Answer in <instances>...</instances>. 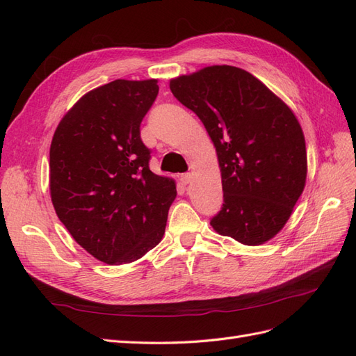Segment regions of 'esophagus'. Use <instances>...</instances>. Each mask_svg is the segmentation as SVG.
Instances as JSON below:
<instances>
[{
    "label": "esophagus",
    "mask_w": 356,
    "mask_h": 356,
    "mask_svg": "<svg viewBox=\"0 0 356 356\" xmlns=\"http://www.w3.org/2000/svg\"><path fill=\"white\" fill-rule=\"evenodd\" d=\"M179 179H181V182H182V184H184V186H187V184H188V182L191 181V174H182Z\"/></svg>",
    "instance_id": "obj_1"
}]
</instances>
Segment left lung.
Here are the masks:
<instances>
[{
  "mask_svg": "<svg viewBox=\"0 0 356 356\" xmlns=\"http://www.w3.org/2000/svg\"><path fill=\"white\" fill-rule=\"evenodd\" d=\"M170 90L217 149L224 196L213 230L243 245L272 239L306 182V143L294 113L252 74L230 65L181 75Z\"/></svg>",
  "mask_w": 356,
  "mask_h": 356,
  "instance_id": "8db88e82",
  "label": "left lung"
}]
</instances>
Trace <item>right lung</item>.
I'll return each instance as SVG.
<instances>
[{
  "label": "right lung",
  "mask_w": 356,
  "mask_h": 356,
  "mask_svg": "<svg viewBox=\"0 0 356 356\" xmlns=\"http://www.w3.org/2000/svg\"><path fill=\"white\" fill-rule=\"evenodd\" d=\"M157 80H114L86 93L50 145V196L72 238L99 261L141 258L161 241L175 182L149 170L143 118Z\"/></svg>",
  "instance_id": "obj_1"
}]
</instances>
